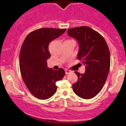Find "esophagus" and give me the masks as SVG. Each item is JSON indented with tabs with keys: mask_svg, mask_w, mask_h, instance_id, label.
I'll list each match as a JSON object with an SVG mask.
<instances>
[{
	"mask_svg": "<svg viewBox=\"0 0 126 126\" xmlns=\"http://www.w3.org/2000/svg\"><path fill=\"white\" fill-rule=\"evenodd\" d=\"M72 72L71 70H65V73H66V75H68V74H70V73H72Z\"/></svg>",
	"mask_w": 126,
	"mask_h": 126,
	"instance_id": "1",
	"label": "esophagus"
}]
</instances>
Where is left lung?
<instances>
[{
	"instance_id": "obj_1",
	"label": "left lung",
	"mask_w": 126,
	"mask_h": 126,
	"mask_svg": "<svg viewBox=\"0 0 126 126\" xmlns=\"http://www.w3.org/2000/svg\"><path fill=\"white\" fill-rule=\"evenodd\" d=\"M67 34L79 42L77 59L86 66L84 73L75 72L78 80L73 84V90L80 97L90 99L100 92L108 76L110 66L108 46L103 37L89 27L69 29Z\"/></svg>"
}]
</instances>
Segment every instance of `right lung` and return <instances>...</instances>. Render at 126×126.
I'll return each mask as SVG.
<instances>
[{"label": "right lung", "instance_id": "obj_1", "mask_svg": "<svg viewBox=\"0 0 126 126\" xmlns=\"http://www.w3.org/2000/svg\"><path fill=\"white\" fill-rule=\"evenodd\" d=\"M66 29L42 28L30 32L22 44L19 66L24 83L34 96L42 100L51 97L56 92V82L65 75L64 69L58 70L47 66L50 57V42L64 33Z\"/></svg>", "mask_w": 126, "mask_h": 126}]
</instances>
